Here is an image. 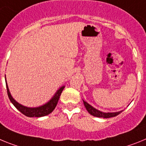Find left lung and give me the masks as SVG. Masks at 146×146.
I'll return each instance as SVG.
<instances>
[{
  "instance_id": "left-lung-1",
  "label": "left lung",
  "mask_w": 146,
  "mask_h": 146,
  "mask_svg": "<svg viewBox=\"0 0 146 146\" xmlns=\"http://www.w3.org/2000/svg\"><path fill=\"white\" fill-rule=\"evenodd\" d=\"M84 101V106L86 107L87 110L88 111V112L90 115H93L95 117H104V118H110V117H115L118 115L120 112H122V111H117V112H107V113H105V112H102L101 111H98V110H96L95 108H93L92 106L87 104L86 101Z\"/></svg>"
}]
</instances>
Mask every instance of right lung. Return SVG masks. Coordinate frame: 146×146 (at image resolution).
I'll list each match as a JSON object with an SVG mask.
<instances>
[{
  "instance_id": "add662e5",
  "label": "right lung",
  "mask_w": 146,
  "mask_h": 146,
  "mask_svg": "<svg viewBox=\"0 0 146 146\" xmlns=\"http://www.w3.org/2000/svg\"><path fill=\"white\" fill-rule=\"evenodd\" d=\"M6 89H7V94H8L9 98V100L11 101V102L13 104L14 106H15L21 113H23L24 115L27 116V117H42V116L48 115L54 111L56 106L57 104L58 101H59V97H60L61 96V93L62 92L63 89L64 88V86L61 87L59 90H57V92H56L54 96L50 100V101H48V102L47 104H45V105L40 106V107H36V108H29V107H26V106H23V105L17 103V101L14 99L12 97V96H11V94H10V92L9 90L8 86H7V83H6Z\"/></svg>"
}]
</instances>
